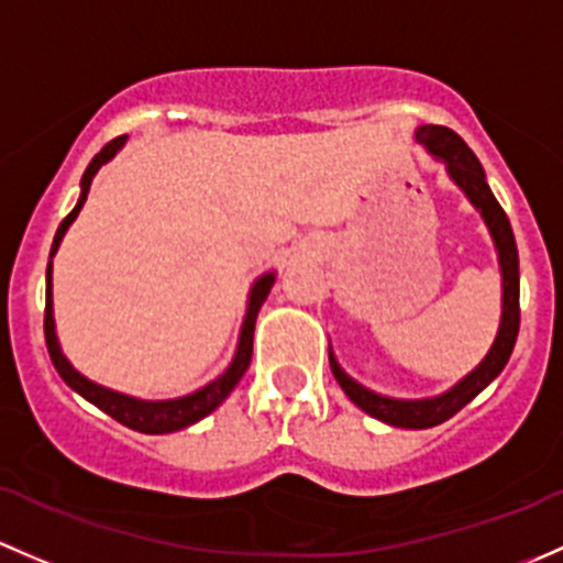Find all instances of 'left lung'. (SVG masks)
<instances>
[{
	"label": "left lung",
	"mask_w": 563,
	"mask_h": 563,
	"mask_svg": "<svg viewBox=\"0 0 563 563\" xmlns=\"http://www.w3.org/2000/svg\"><path fill=\"white\" fill-rule=\"evenodd\" d=\"M416 142H421L434 162L445 164L448 177L464 191V197L470 199V205L475 207L477 212H481L483 223L488 227L501 272V318L494 342H490L488 353H485L481 364H477L470 375L461 377L455 386L442 390V394L437 396H426V399H396V396L377 394V390L361 386L358 380H353V377L342 369L340 361H336L334 351H331L329 345L331 375L336 377V383L345 390L347 399L356 407H361L366 416L377 418V421L388 426H399V429H431V426L437 423H445L448 418H453L455 412L461 410V407L470 405L483 388H488L490 383L501 375L505 364L510 361L512 347H516L520 327V272L516 236H512L510 218L505 216V210H501V205L496 202L488 183H485L483 164L477 162L475 153L466 147V142L445 126H418Z\"/></svg>",
	"instance_id": "1"
}]
</instances>
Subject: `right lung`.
<instances>
[{"label": "right lung", "instance_id": "1", "mask_svg": "<svg viewBox=\"0 0 563 563\" xmlns=\"http://www.w3.org/2000/svg\"><path fill=\"white\" fill-rule=\"evenodd\" d=\"M126 145V137H115L97 156L91 158V164L86 167V173L80 177V197L78 205L73 207L67 218L58 227L56 236H53L51 245V262H47V275H45V342H47V353H51L53 366L62 375V380L67 383L69 388L78 390L86 401L97 405L99 410L108 412L110 418H115L118 423L129 426V429L142 431V434H169V431H180L186 426L202 421L205 416H210L218 405H223L229 394H232L236 383L242 380V375L251 366V356H253V329H256V318L258 310H262L264 299L269 297L272 286H275V272H264L262 277H256V283L251 286V294H247V307H245V318H242L240 327V336H236V351L232 356V364L210 380L207 386L191 390L186 396H175V399H137V396L121 394V390H112L99 386V383L88 380L86 375H80L69 358L64 356L62 345H58V334H56V318H53V256H56L58 245H62L64 234L67 229L73 227L75 218L80 216L82 205H86L88 188H91L93 175L104 167V164L112 162L121 147Z\"/></svg>", "mask_w": 563, "mask_h": 563}]
</instances>
